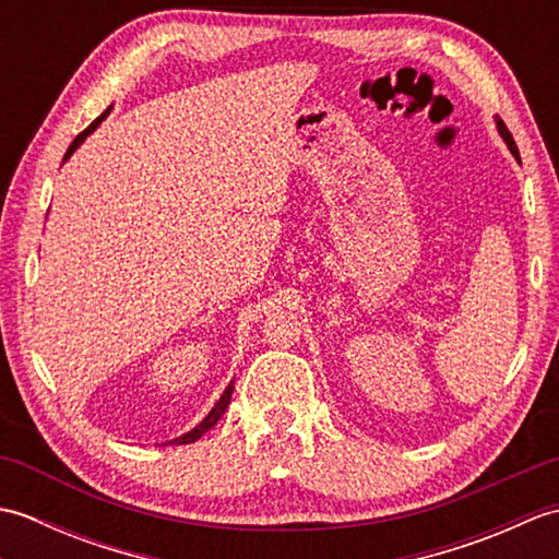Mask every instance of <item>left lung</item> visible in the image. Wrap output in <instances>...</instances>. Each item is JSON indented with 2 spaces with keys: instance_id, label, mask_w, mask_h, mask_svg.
Masks as SVG:
<instances>
[{
  "instance_id": "8db88e82",
  "label": "left lung",
  "mask_w": 559,
  "mask_h": 559,
  "mask_svg": "<svg viewBox=\"0 0 559 559\" xmlns=\"http://www.w3.org/2000/svg\"><path fill=\"white\" fill-rule=\"evenodd\" d=\"M497 129H500V134H502V139L507 141V146H509V151L514 153V156L519 158V148H516V144H514V139H512V134H509V129H507V124L502 122V120H497Z\"/></svg>"
}]
</instances>
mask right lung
Segmentation results:
<instances>
[{"instance_id": "add662e5", "label": "right lung", "mask_w": 559, "mask_h": 559, "mask_svg": "<svg viewBox=\"0 0 559 559\" xmlns=\"http://www.w3.org/2000/svg\"><path fill=\"white\" fill-rule=\"evenodd\" d=\"M110 112V108L108 110H105L100 117H98V120H93L86 129H83V132L74 139V141H71V146L67 148V153H64V160L71 156V153H74L76 148H79V144H81V141L83 139H86L91 132H93V129H96L103 120H105V115H108ZM230 396H233V384L228 386V389H225L223 391V396H221V401L216 403V406H213V411L206 415V418H204V423H199L197 427H194V430L192 432H187V435H182V437H177V439H173V442L170 444H189V442H197V439L201 437V435H204V432H209L211 430V427L213 425H216L218 420H221V415L225 413V408H228V403H230Z\"/></svg>"}]
</instances>
